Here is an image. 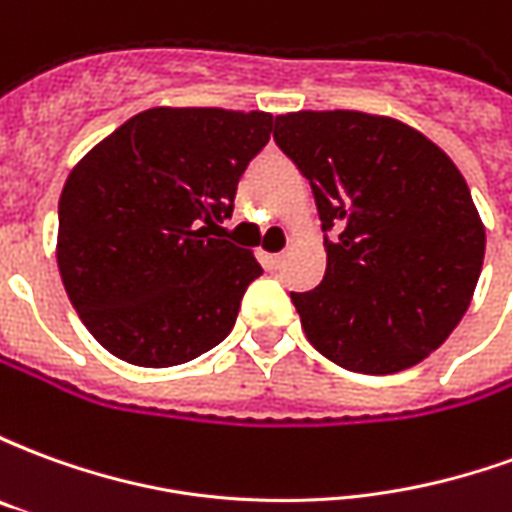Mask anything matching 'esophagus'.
<instances>
[{"mask_svg":"<svg viewBox=\"0 0 512 512\" xmlns=\"http://www.w3.org/2000/svg\"><path fill=\"white\" fill-rule=\"evenodd\" d=\"M282 260H285V255H266L268 268H279L282 266Z\"/></svg>","mask_w":512,"mask_h":512,"instance_id":"obj_1","label":"esophagus"}]
</instances>
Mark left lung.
Masks as SVG:
<instances>
[{"label":"left lung","instance_id":"8db88e82","mask_svg":"<svg viewBox=\"0 0 512 512\" xmlns=\"http://www.w3.org/2000/svg\"><path fill=\"white\" fill-rule=\"evenodd\" d=\"M274 139L334 230L321 285L290 293L307 340L370 376L428 359L469 310L485 257L461 169L417 128L356 109L277 115Z\"/></svg>","mask_w":512,"mask_h":512}]
</instances>
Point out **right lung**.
<instances>
[{"instance_id":"1","label":"right lung","mask_w":512,"mask_h":512,"mask_svg":"<svg viewBox=\"0 0 512 512\" xmlns=\"http://www.w3.org/2000/svg\"><path fill=\"white\" fill-rule=\"evenodd\" d=\"M274 128L268 112L156 106L71 169L57 266L98 343L136 367H175L233 332L255 252L224 241L235 186Z\"/></svg>"}]
</instances>
